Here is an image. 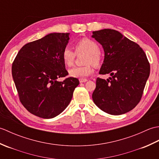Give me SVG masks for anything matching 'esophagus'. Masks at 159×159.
<instances>
[{
    "label": "esophagus",
    "instance_id": "1",
    "mask_svg": "<svg viewBox=\"0 0 159 159\" xmlns=\"http://www.w3.org/2000/svg\"><path fill=\"white\" fill-rule=\"evenodd\" d=\"M87 79H79V82H80V83H85V82H87Z\"/></svg>",
    "mask_w": 159,
    "mask_h": 159
}]
</instances>
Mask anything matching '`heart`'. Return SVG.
Returning a JSON list of instances; mask_svg holds the SVG:
<instances>
[{
  "label": "heart",
  "instance_id": "obj_1",
  "mask_svg": "<svg viewBox=\"0 0 159 159\" xmlns=\"http://www.w3.org/2000/svg\"><path fill=\"white\" fill-rule=\"evenodd\" d=\"M75 50L78 52H85L86 56L84 63H86L85 66L74 67L69 70L70 75L72 77L79 78V79H85L92 75L93 73L94 66H99L102 61V54L99 51L98 44L88 38H83L76 42ZM62 59L64 63L67 66L73 65L75 53L70 47L67 46L63 50Z\"/></svg>",
  "mask_w": 159,
  "mask_h": 159
}]
</instances>
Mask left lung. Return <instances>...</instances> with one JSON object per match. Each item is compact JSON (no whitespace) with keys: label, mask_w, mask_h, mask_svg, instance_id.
Segmentation results:
<instances>
[{"label":"left lung","mask_w":159,"mask_h":159,"mask_svg":"<svg viewBox=\"0 0 159 159\" xmlns=\"http://www.w3.org/2000/svg\"><path fill=\"white\" fill-rule=\"evenodd\" d=\"M92 37L104 52L99 74L111 76L107 80L96 79L93 102L107 113H126L137 105L143 95L150 71L146 55L137 43L116 30L93 31Z\"/></svg>","instance_id":"obj_1"}]
</instances>
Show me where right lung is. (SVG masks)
<instances>
[{"label":"right lung","mask_w":159,"mask_h":159,"mask_svg":"<svg viewBox=\"0 0 159 159\" xmlns=\"http://www.w3.org/2000/svg\"><path fill=\"white\" fill-rule=\"evenodd\" d=\"M69 35V33H50L26 43L13 62L12 76L20 102L38 117L50 119L62 113L79 84L73 77L57 80L68 74L61 55Z\"/></svg>","instance_id":"1"}]
</instances>
